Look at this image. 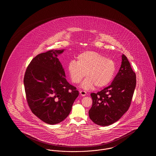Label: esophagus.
<instances>
[{"label": "esophagus", "mask_w": 156, "mask_h": 156, "mask_svg": "<svg viewBox=\"0 0 156 156\" xmlns=\"http://www.w3.org/2000/svg\"><path fill=\"white\" fill-rule=\"evenodd\" d=\"M80 94H81V96H85L86 95H87V92L85 91V90H81L80 91Z\"/></svg>", "instance_id": "1"}]
</instances>
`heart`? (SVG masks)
<instances>
[{
    "label": "heart",
    "instance_id": "heart-1",
    "mask_svg": "<svg viewBox=\"0 0 156 156\" xmlns=\"http://www.w3.org/2000/svg\"><path fill=\"white\" fill-rule=\"evenodd\" d=\"M77 61H71L67 69L71 81L79 83L87 76L82 83L84 89L102 88L107 86L114 78L116 64L110 58L94 51H87L80 54Z\"/></svg>",
    "mask_w": 156,
    "mask_h": 156
}]
</instances>
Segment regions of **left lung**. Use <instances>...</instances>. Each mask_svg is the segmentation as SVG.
<instances>
[{"mask_svg": "<svg viewBox=\"0 0 156 156\" xmlns=\"http://www.w3.org/2000/svg\"><path fill=\"white\" fill-rule=\"evenodd\" d=\"M121 67L111 84L100 92L90 94L92 106L90 119L98 125L107 126L118 121L129 109L136 85V76L123 54Z\"/></svg>", "mask_w": 156, "mask_h": 156, "instance_id": "left-lung-1", "label": "left lung"}]
</instances>
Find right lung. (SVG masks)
I'll use <instances>...</instances> for the list:
<instances>
[{"mask_svg": "<svg viewBox=\"0 0 156 156\" xmlns=\"http://www.w3.org/2000/svg\"><path fill=\"white\" fill-rule=\"evenodd\" d=\"M63 51L52 50L37 55L31 61L24 76L26 97L31 111L50 125L67 118L79 95L76 88L67 82L57 58Z\"/></svg>", "mask_w": 156, "mask_h": 156, "instance_id": "1", "label": "right lung"}]
</instances>
